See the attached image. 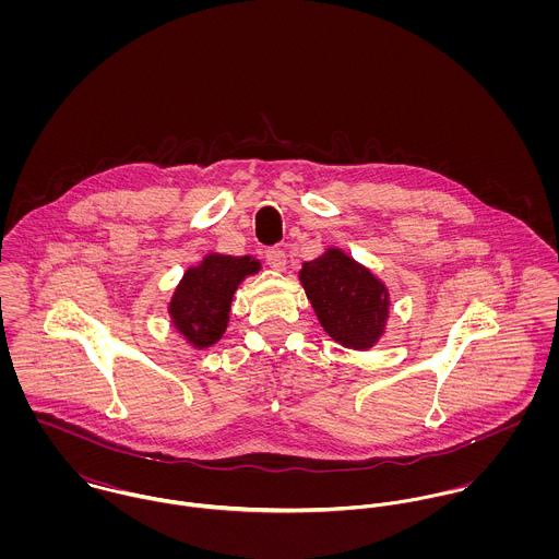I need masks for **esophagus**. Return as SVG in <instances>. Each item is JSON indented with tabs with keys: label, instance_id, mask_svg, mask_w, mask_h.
Returning <instances> with one entry per match:
<instances>
[{
	"label": "esophagus",
	"instance_id": "1",
	"mask_svg": "<svg viewBox=\"0 0 559 559\" xmlns=\"http://www.w3.org/2000/svg\"><path fill=\"white\" fill-rule=\"evenodd\" d=\"M264 260H266V264H269L273 271H284V269H286V253H284L282 249H277V247L269 249V251L264 253Z\"/></svg>",
	"mask_w": 559,
	"mask_h": 559
}]
</instances>
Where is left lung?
Masks as SVG:
<instances>
[{"mask_svg":"<svg viewBox=\"0 0 559 559\" xmlns=\"http://www.w3.org/2000/svg\"><path fill=\"white\" fill-rule=\"evenodd\" d=\"M299 284L326 335L353 350H370L388 331L390 288L340 247L304 262Z\"/></svg>","mask_w":559,"mask_h":559,"instance_id":"1","label":"left lung"}]
</instances>
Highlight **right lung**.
I'll use <instances>...</instances> for the list:
<instances>
[{"instance_id":"obj_1","label":"right lung","mask_w":559,"mask_h":559,"mask_svg":"<svg viewBox=\"0 0 559 559\" xmlns=\"http://www.w3.org/2000/svg\"><path fill=\"white\" fill-rule=\"evenodd\" d=\"M260 260L251 255L206 253L189 266L176 284L167 314L176 333L195 350L217 344L230 322V310L240 284L260 271Z\"/></svg>"}]
</instances>
